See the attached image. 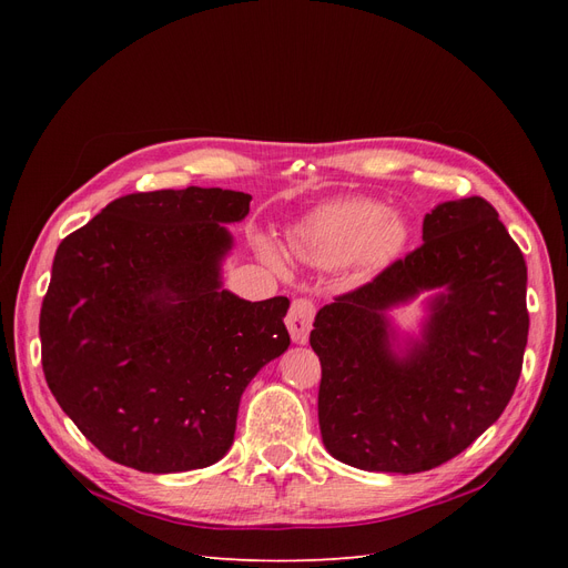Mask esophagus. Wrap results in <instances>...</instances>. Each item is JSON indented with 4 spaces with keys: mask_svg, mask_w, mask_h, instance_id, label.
I'll list each match as a JSON object with an SVG mask.
<instances>
[{
    "mask_svg": "<svg viewBox=\"0 0 568 568\" xmlns=\"http://www.w3.org/2000/svg\"><path fill=\"white\" fill-rule=\"evenodd\" d=\"M313 320H315V305L313 301L307 298H296L288 307V315H286V326H288V334L294 338V343H307V336H311L313 329Z\"/></svg>",
    "mask_w": 568,
    "mask_h": 568,
    "instance_id": "esophagus-1",
    "label": "esophagus"
}]
</instances>
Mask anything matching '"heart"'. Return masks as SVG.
Returning a JSON list of instances; mask_svg holds the SVG:
<instances>
[{
    "mask_svg": "<svg viewBox=\"0 0 568 568\" xmlns=\"http://www.w3.org/2000/svg\"><path fill=\"white\" fill-rule=\"evenodd\" d=\"M409 239V222L395 211H386L374 199H338L303 217L288 234V246L301 261L317 267H336L355 261L357 267L372 274L390 265L403 253ZM265 261L277 270H286L282 248L261 239L257 242Z\"/></svg>",
    "mask_w": 568,
    "mask_h": 568,
    "instance_id": "obj_1",
    "label": "heart"
}]
</instances>
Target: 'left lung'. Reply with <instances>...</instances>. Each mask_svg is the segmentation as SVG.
I'll use <instances>...</instances> for the list:
<instances>
[{"mask_svg": "<svg viewBox=\"0 0 568 568\" xmlns=\"http://www.w3.org/2000/svg\"><path fill=\"white\" fill-rule=\"evenodd\" d=\"M424 244L324 305V448L355 469L419 474L453 459L503 415L528 341L526 261L493 205L469 196L426 213ZM436 290L419 339L397 343L387 311Z\"/></svg>", "mask_w": 568, "mask_h": 568, "instance_id": "left-lung-1", "label": "left lung"}]
</instances>
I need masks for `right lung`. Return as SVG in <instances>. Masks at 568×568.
<instances>
[{"label":"right lung","mask_w":568,"mask_h":568,"mask_svg":"<svg viewBox=\"0 0 568 568\" xmlns=\"http://www.w3.org/2000/svg\"><path fill=\"white\" fill-rule=\"evenodd\" d=\"M251 196L161 189L111 201L57 248L42 301L49 390L94 448L146 474L211 467L242 393L288 348V298L222 288Z\"/></svg>","instance_id":"add662e5"}]
</instances>
